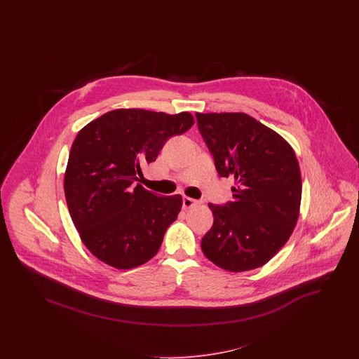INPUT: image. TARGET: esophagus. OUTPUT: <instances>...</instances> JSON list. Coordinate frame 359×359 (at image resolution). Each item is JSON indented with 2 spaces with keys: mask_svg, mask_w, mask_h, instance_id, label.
Segmentation results:
<instances>
[{
  "mask_svg": "<svg viewBox=\"0 0 359 359\" xmlns=\"http://www.w3.org/2000/svg\"><path fill=\"white\" fill-rule=\"evenodd\" d=\"M199 205V202L198 201H195V199H192V198H188V196H184L183 198V208L184 210H187V208H192L194 205Z\"/></svg>",
  "mask_w": 359,
  "mask_h": 359,
  "instance_id": "esophagus-1",
  "label": "esophagus"
}]
</instances>
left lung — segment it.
Wrapping results in <instances>:
<instances>
[{
	"label": "left lung",
	"mask_w": 359,
	"mask_h": 359,
	"mask_svg": "<svg viewBox=\"0 0 359 359\" xmlns=\"http://www.w3.org/2000/svg\"><path fill=\"white\" fill-rule=\"evenodd\" d=\"M198 128L222 177H234L233 201L208 203L214 224L202 252L227 272L265 265L297 222L302 173L294 151L271 128L245 113H196Z\"/></svg>",
	"instance_id": "1"
}]
</instances>
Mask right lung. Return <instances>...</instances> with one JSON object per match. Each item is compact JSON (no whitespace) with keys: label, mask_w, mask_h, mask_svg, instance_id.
Returning <instances> with one entry per match:
<instances>
[{"label":"right lung","mask_w":359,"mask_h":359,"mask_svg":"<svg viewBox=\"0 0 359 359\" xmlns=\"http://www.w3.org/2000/svg\"><path fill=\"white\" fill-rule=\"evenodd\" d=\"M195 123L191 113L117 109L75 137L65 173L71 219L86 248L104 264L133 269L154 258L182 210V195L135 186L165 141Z\"/></svg>","instance_id":"1"}]
</instances>
